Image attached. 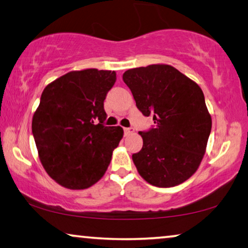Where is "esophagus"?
Masks as SVG:
<instances>
[{"label": "esophagus", "mask_w": 248, "mask_h": 248, "mask_svg": "<svg viewBox=\"0 0 248 248\" xmlns=\"http://www.w3.org/2000/svg\"><path fill=\"white\" fill-rule=\"evenodd\" d=\"M124 136L128 137V136H130V134H132L134 132V129L133 128H124Z\"/></svg>", "instance_id": "34e87169"}]
</instances>
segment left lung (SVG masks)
Instances as JSON below:
<instances>
[{
	"mask_svg": "<svg viewBox=\"0 0 248 248\" xmlns=\"http://www.w3.org/2000/svg\"><path fill=\"white\" fill-rule=\"evenodd\" d=\"M123 78L138 109L153 117L155 124L149 131L139 132L143 146L132 155L138 173L161 188L184 183L198 170L211 132L202 90L169 64L130 69Z\"/></svg>",
	"mask_w": 248,
	"mask_h": 248,
	"instance_id": "obj_1",
	"label": "left lung"
}]
</instances>
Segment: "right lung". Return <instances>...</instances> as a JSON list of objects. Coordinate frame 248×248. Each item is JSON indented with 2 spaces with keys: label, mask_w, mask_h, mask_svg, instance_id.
Masks as SVG:
<instances>
[{
  "label": "right lung",
  "mask_w": 248,
  "mask_h": 248,
  "mask_svg": "<svg viewBox=\"0 0 248 248\" xmlns=\"http://www.w3.org/2000/svg\"><path fill=\"white\" fill-rule=\"evenodd\" d=\"M116 72L71 71L48 84L32 116L38 156L54 182L68 189H86L106 173L124 129L105 127L104 100Z\"/></svg>",
  "instance_id": "right-lung-1"
}]
</instances>
